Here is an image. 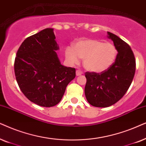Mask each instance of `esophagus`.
Here are the masks:
<instances>
[{
  "instance_id": "esophagus-1",
  "label": "esophagus",
  "mask_w": 146,
  "mask_h": 146,
  "mask_svg": "<svg viewBox=\"0 0 146 146\" xmlns=\"http://www.w3.org/2000/svg\"><path fill=\"white\" fill-rule=\"evenodd\" d=\"M83 73V72L81 71V70H77L76 71V75L77 76H79Z\"/></svg>"
}]
</instances>
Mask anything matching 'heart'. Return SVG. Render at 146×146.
<instances>
[{"mask_svg":"<svg viewBox=\"0 0 146 146\" xmlns=\"http://www.w3.org/2000/svg\"><path fill=\"white\" fill-rule=\"evenodd\" d=\"M65 57L71 63H77L79 57L83 59V65L87 71L102 73L108 70L115 62L117 49L111 42L97 39H83L73 44V48L67 46Z\"/></svg>","mask_w":146,"mask_h":146,"instance_id":"heart-1","label":"heart"}]
</instances>
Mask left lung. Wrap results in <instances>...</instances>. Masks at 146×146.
I'll return each instance as SVG.
<instances>
[{"label":"left lung","instance_id":"left-lung-1","mask_svg":"<svg viewBox=\"0 0 146 146\" xmlns=\"http://www.w3.org/2000/svg\"><path fill=\"white\" fill-rule=\"evenodd\" d=\"M108 34L117 49L115 62L101 73L85 74V97L91 106L97 108H107L121 100L131 85L135 71V57L129 44L111 33Z\"/></svg>","mask_w":146,"mask_h":146}]
</instances>
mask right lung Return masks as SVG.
Returning <instances> with one entry per match:
<instances>
[{"instance_id":"1","label":"right lung","mask_w":146,"mask_h":146,"mask_svg":"<svg viewBox=\"0 0 146 146\" xmlns=\"http://www.w3.org/2000/svg\"><path fill=\"white\" fill-rule=\"evenodd\" d=\"M53 29L29 36L21 44L15 60V74L25 97L46 108L59 104L67 85L75 77V69L62 65L56 50Z\"/></svg>"}]
</instances>
